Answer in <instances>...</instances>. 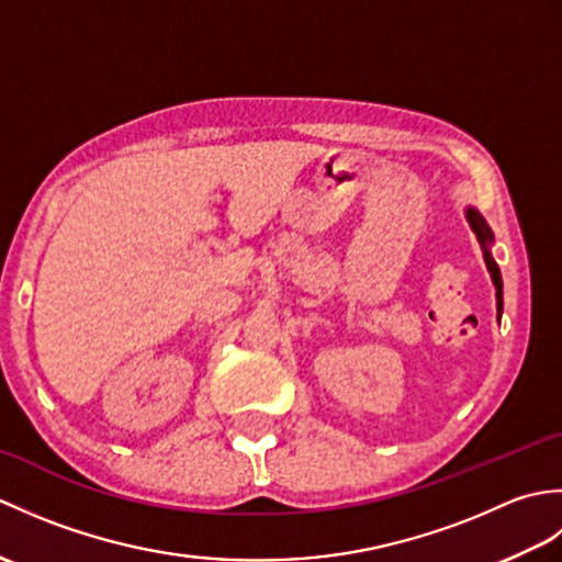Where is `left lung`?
<instances>
[{
	"label": "left lung",
	"instance_id": "left-lung-1",
	"mask_svg": "<svg viewBox=\"0 0 562 562\" xmlns=\"http://www.w3.org/2000/svg\"><path fill=\"white\" fill-rule=\"evenodd\" d=\"M465 217H469V222H471V229L475 232V236L481 238V244H483V248H485V266H487V270H491V274H493V282H495V288H497V312H503V278H499V268H497V262L493 260L491 250H487V244L493 241V232H491V226L485 224V220H483L481 214L475 212L473 207H471V210H465Z\"/></svg>",
	"mask_w": 562,
	"mask_h": 562
}]
</instances>
